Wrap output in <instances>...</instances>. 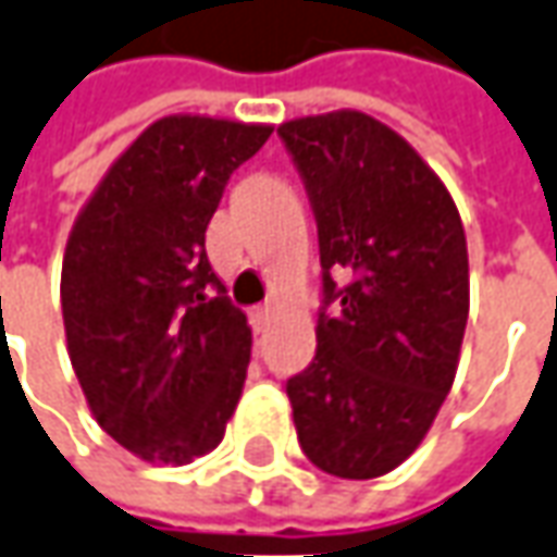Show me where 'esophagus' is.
I'll return each mask as SVG.
<instances>
[{
  "instance_id": "esophagus-1",
  "label": "esophagus",
  "mask_w": 557,
  "mask_h": 557,
  "mask_svg": "<svg viewBox=\"0 0 557 557\" xmlns=\"http://www.w3.org/2000/svg\"><path fill=\"white\" fill-rule=\"evenodd\" d=\"M270 315H272L270 306H255V309H251V324H255V330L267 327V321H270Z\"/></svg>"
}]
</instances>
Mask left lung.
<instances>
[{
  "label": "left lung",
  "instance_id": "obj_1",
  "mask_svg": "<svg viewBox=\"0 0 557 557\" xmlns=\"http://www.w3.org/2000/svg\"><path fill=\"white\" fill-rule=\"evenodd\" d=\"M318 218L324 302L309 370L287 382L306 458L339 479L400 467L451 391L470 315L461 214L400 133L358 109L278 126ZM352 282L336 288L332 275Z\"/></svg>",
  "mask_w": 557,
  "mask_h": 557
}]
</instances>
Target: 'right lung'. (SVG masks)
<instances>
[{"label": "right lung", "mask_w": 557, "mask_h": 557, "mask_svg": "<svg viewBox=\"0 0 557 557\" xmlns=\"http://www.w3.org/2000/svg\"><path fill=\"white\" fill-rule=\"evenodd\" d=\"M270 133L166 114L111 163L69 230V360L96 424L141 461H197L236 412L251 327L206 257V227L233 169Z\"/></svg>", "instance_id": "1"}]
</instances>
